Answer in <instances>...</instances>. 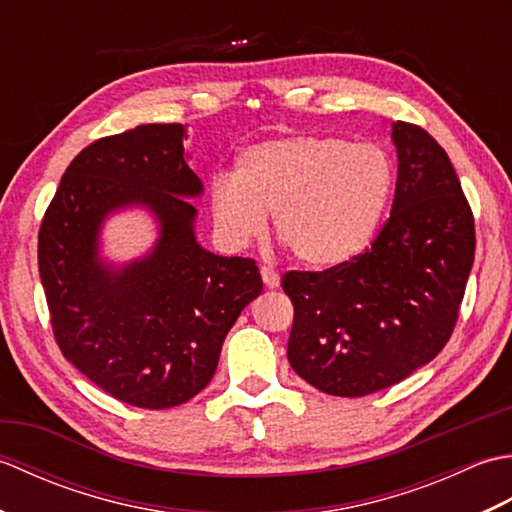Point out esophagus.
<instances>
[{"instance_id": "34e87169", "label": "esophagus", "mask_w": 512, "mask_h": 512, "mask_svg": "<svg viewBox=\"0 0 512 512\" xmlns=\"http://www.w3.org/2000/svg\"><path fill=\"white\" fill-rule=\"evenodd\" d=\"M259 273H262V279H264V284H266V288H277L279 284H281V277H279V273L277 270H273V268H262L259 270Z\"/></svg>"}]
</instances>
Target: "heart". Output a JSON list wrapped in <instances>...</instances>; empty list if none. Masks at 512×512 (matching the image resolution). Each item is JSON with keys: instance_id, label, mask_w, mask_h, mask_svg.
Listing matches in <instances>:
<instances>
[{"instance_id": "1", "label": "heart", "mask_w": 512, "mask_h": 512, "mask_svg": "<svg viewBox=\"0 0 512 512\" xmlns=\"http://www.w3.org/2000/svg\"><path fill=\"white\" fill-rule=\"evenodd\" d=\"M396 165L383 147L334 134H292L239 151L233 176L217 173L209 209L217 237L242 248L266 231L303 266L350 264L372 244L394 193Z\"/></svg>"}]
</instances>
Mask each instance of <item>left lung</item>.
I'll return each mask as SVG.
<instances>
[{"mask_svg": "<svg viewBox=\"0 0 512 512\" xmlns=\"http://www.w3.org/2000/svg\"><path fill=\"white\" fill-rule=\"evenodd\" d=\"M398 178L391 215L354 262L284 275L295 306L292 369L325 394L367 396L427 365L458 321L475 224L455 169L422 127L391 123Z\"/></svg>", "mask_w": 512, "mask_h": 512, "instance_id": "left-lung-1", "label": "left lung"}]
</instances>
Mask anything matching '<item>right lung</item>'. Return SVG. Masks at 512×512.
<instances>
[{
    "instance_id": "add662e5",
    "label": "right lung",
    "mask_w": 512,
    "mask_h": 512,
    "mask_svg": "<svg viewBox=\"0 0 512 512\" xmlns=\"http://www.w3.org/2000/svg\"><path fill=\"white\" fill-rule=\"evenodd\" d=\"M178 123L138 125L85 147L65 169L39 231V277L63 356L116 400L169 409L211 383L239 312L262 295L253 259L195 237L202 180ZM143 208L159 237L116 265L100 253L114 212Z\"/></svg>"
}]
</instances>
